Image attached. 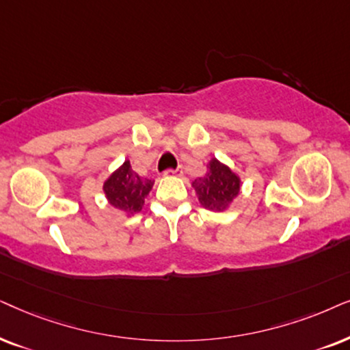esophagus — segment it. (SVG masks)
Listing matches in <instances>:
<instances>
[{
    "instance_id": "34e87169",
    "label": "esophagus",
    "mask_w": 350,
    "mask_h": 350,
    "mask_svg": "<svg viewBox=\"0 0 350 350\" xmlns=\"http://www.w3.org/2000/svg\"><path fill=\"white\" fill-rule=\"evenodd\" d=\"M180 174H183V171H180L179 167H176V170H167L165 172V176H180Z\"/></svg>"
}]
</instances>
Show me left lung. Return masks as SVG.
Here are the masks:
<instances>
[{"label": "left lung", "mask_w": 350, "mask_h": 350, "mask_svg": "<svg viewBox=\"0 0 350 350\" xmlns=\"http://www.w3.org/2000/svg\"><path fill=\"white\" fill-rule=\"evenodd\" d=\"M192 187L204 209L222 213L227 211L240 195L241 178L229 165L211 158L204 176L192 180Z\"/></svg>", "instance_id": "1"}]
</instances>
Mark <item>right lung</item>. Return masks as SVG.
<instances>
[{
    "label": "right lung",
    "mask_w": 350,
    "mask_h": 350,
    "mask_svg": "<svg viewBox=\"0 0 350 350\" xmlns=\"http://www.w3.org/2000/svg\"><path fill=\"white\" fill-rule=\"evenodd\" d=\"M152 187L153 180L141 178L131 167L129 160H124L123 165L116 167L105 179L102 190H104L107 203L111 208L118 209L126 217H131L136 213L142 211Z\"/></svg>",
    "instance_id": "1"
}]
</instances>
